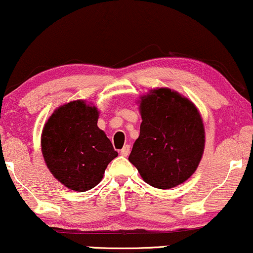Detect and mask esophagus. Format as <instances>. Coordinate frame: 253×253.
Wrapping results in <instances>:
<instances>
[{
  "instance_id": "1",
  "label": "esophagus",
  "mask_w": 253,
  "mask_h": 253,
  "mask_svg": "<svg viewBox=\"0 0 253 253\" xmlns=\"http://www.w3.org/2000/svg\"><path fill=\"white\" fill-rule=\"evenodd\" d=\"M130 153V145H126L122 150H121V155H123V157H127Z\"/></svg>"
}]
</instances>
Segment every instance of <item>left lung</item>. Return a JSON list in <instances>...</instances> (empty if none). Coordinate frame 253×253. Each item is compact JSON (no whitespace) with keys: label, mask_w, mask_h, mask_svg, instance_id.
<instances>
[{"label":"left lung","mask_w":253,"mask_h":253,"mask_svg":"<svg viewBox=\"0 0 253 253\" xmlns=\"http://www.w3.org/2000/svg\"><path fill=\"white\" fill-rule=\"evenodd\" d=\"M143 122L129 161L147 184L175 188L193 175L205 148V127L191 100L168 87L140 95Z\"/></svg>","instance_id":"1"}]
</instances>
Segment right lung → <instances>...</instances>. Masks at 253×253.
Segmentation results:
<instances>
[{"mask_svg": "<svg viewBox=\"0 0 253 253\" xmlns=\"http://www.w3.org/2000/svg\"><path fill=\"white\" fill-rule=\"evenodd\" d=\"M99 110L85 100L57 107L44 123L41 152L47 168L58 182L84 192L98 185L107 166L117 155L98 126Z\"/></svg>", "mask_w": 253, "mask_h": 253, "instance_id": "obj_1", "label": "right lung"}]
</instances>
